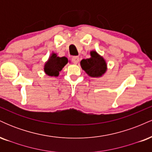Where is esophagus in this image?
<instances>
[{"instance_id":"obj_1","label":"esophagus","mask_w":152,"mask_h":152,"mask_svg":"<svg viewBox=\"0 0 152 152\" xmlns=\"http://www.w3.org/2000/svg\"><path fill=\"white\" fill-rule=\"evenodd\" d=\"M71 61H72V62L75 64H78V61H79V57H78V56H73L72 58H71Z\"/></svg>"}]
</instances>
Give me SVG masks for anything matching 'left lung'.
I'll return each instance as SVG.
<instances>
[{"label": "left lung", "mask_w": 152, "mask_h": 152, "mask_svg": "<svg viewBox=\"0 0 152 152\" xmlns=\"http://www.w3.org/2000/svg\"><path fill=\"white\" fill-rule=\"evenodd\" d=\"M81 66L82 69L91 77L102 76L106 71L105 60L96 51L91 52V58L81 60Z\"/></svg>", "instance_id": "1"}]
</instances>
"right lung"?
<instances>
[{"mask_svg": "<svg viewBox=\"0 0 152 152\" xmlns=\"http://www.w3.org/2000/svg\"><path fill=\"white\" fill-rule=\"evenodd\" d=\"M68 63L66 57H58L56 53H52L48 61L44 66V71L47 75L50 76H58L59 71Z\"/></svg>", "mask_w": 152, "mask_h": 152, "instance_id": "1", "label": "right lung"}]
</instances>
